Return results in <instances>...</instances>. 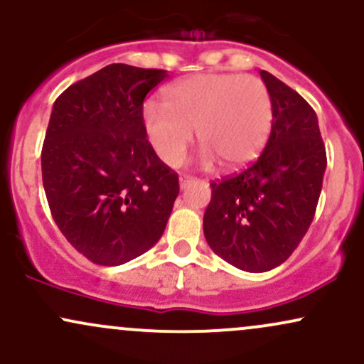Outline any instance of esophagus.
<instances>
[{
  "instance_id": "esophagus-1",
  "label": "esophagus",
  "mask_w": 364,
  "mask_h": 364,
  "mask_svg": "<svg viewBox=\"0 0 364 364\" xmlns=\"http://www.w3.org/2000/svg\"><path fill=\"white\" fill-rule=\"evenodd\" d=\"M193 183H198V179L191 178V176H181V178H179V185H181V188H188L190 185H193Z\"/></svg>"
}]
</instances>
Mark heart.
<instances>
[{
    "mask_svg": "<svg viewBox=\"0 0 364 364\" xmlns=\"http://www.w3.org/2000/svg\"><path fill=\"white\" fill-rule=\"evenodd\" d=\"M166 106L147 102L145 135L164 164L183 162L196 129L202 164L232 169L253 161L272 129L274 109L260 78L232 73L193 75L168 87Z\"/></svg>",
    "mask_w": 364,
    "mask_h": 364,
    "instance_id": "heart-1",
    "label": "heart"
}]
</instances>
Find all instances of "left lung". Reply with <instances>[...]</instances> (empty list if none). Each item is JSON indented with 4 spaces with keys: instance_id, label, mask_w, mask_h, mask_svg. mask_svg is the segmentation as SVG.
Here are the masks:
<instances>
[{
    "instance_id": "obj_1",
    "label": "left lung",
    "mask_w": 364,
    "mask_h": 364,
    "mask_svg": "<svg viewBox=\"0 0 364 364\" xmlns=\"http://www.w3.org/2000/svg\"><path fill=\"white\" fill-rule=\"evenodd\" d=\"M272 99V129L245 171L210 183L203 235L212 252L246 272L281 265L306 235L323 183L327 154L315 111L262 70Z\"/></svg>"
}]
</instances>
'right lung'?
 I'll return each instance as SVG.
<instances>
[{
	"label": "right lung",
	"mask_w": 364,
	"mask_h": 364,
	"mask_svg": "<svg viewBox=\"0 0 364 364\" xmlns=\"http://www.w3.org/2000/svg\"><path fill=\"white\" fill-rule=\"evenodd\" d=\"M166 70L112 63L73 83L53 106L41 154L54 223L97 265L140 257L161 240L179 193L141 121Z\"/></svg>",
	"instance_id": "1"
}]
</instances>
